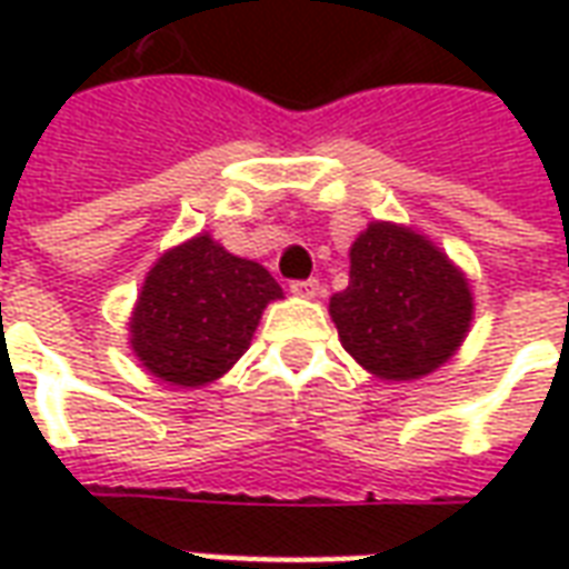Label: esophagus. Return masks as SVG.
<instances>
[{
	"label": "esophagus",
	"instance_id": "esophagus-1",
	"mask_svg": "<svg viewBox=\"0 0 569 569\" xmlns=\"http://www.w3.org/2000/svg\"><path fill=\"white\" fill-rule=\"evenodd\" d=\"M289 292L298 298H317L320 296V280H313V277H310V280H292V283H289Z\"/></svg>",
	"mask_w": 569,
	"mask_h": 569
}]
</instances>
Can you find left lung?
<instances>
[{"instance_id": "left-lung-1", "label": "left lung", "mask_w": 569, "mask_h": 569, "mask_svg": "<svg viewBox=\"0 0 569 569\" xmlns=\"http://www.w3.org/2000/svg\"><path fill=\"white\" fill-rule=\"evenodd\" d=\"M341 345L381 381L445 366L472 322L463 271L411 228L371 222L350 247V283L329 301Z\"/></svg>"}]
</instances>
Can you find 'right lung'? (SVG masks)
Masks as SVG:
<instances>
[{"mask_svg":"<svg viewBox=\"0 0 569 569\" xmlns=\"http://www.w3.org/2000/svg\"><path fill=\"white\" fill-rule=\"evenodd\" d=\"M283 289L259 261L237 259L210 234L167 249L142 283L130 347L173 387H203L247 353L261 310Z\"/></svg>","mask_w":569,"mask_h":569,"instance_id":"obj_1","label":"right lung"}]
</instances>
